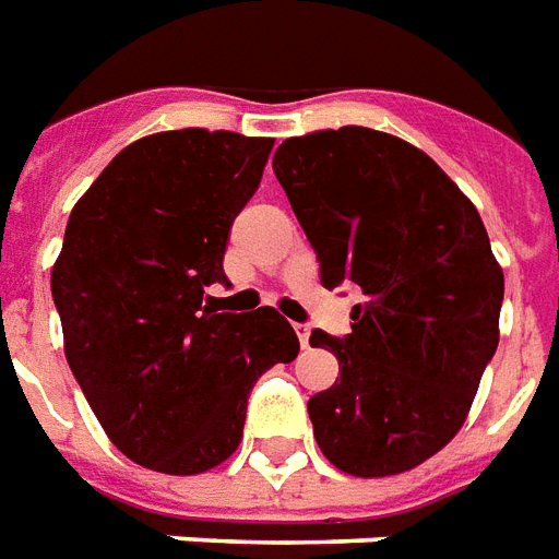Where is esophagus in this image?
I'll list each match as a JSON object with an SVG mask.
<instances>
[{
	"instance_id": "esophagus-1",
	"label": "esophagus",
	"mask_w": 559,
	"mask_h": 559,
	"mask_svg": "<svg viewBox=\"0 0 559 559\" xmlns=\"http://www.w3.org/2000/svg\"><path fill=\"white\" fill-rule=\"evenodd\" d=\"M296 334L301 348H310V325H296Z\"/></svg>"
}]
</instances>
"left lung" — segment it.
<instances>
[{
  "instance_id": "left-lung-1",
  "label": "left lung",
  "mask_w": 559,
  "mask_h": 559,
  "mask_svg": "<svg viewBox=\"0 0 559 559\" xmlns=\"http://www.w3.org/2000/svg\"><path fill=\"white\" fill-rule=\"evenodd\" d=\"M328 289L355 284L352 334H310L340 378L313 437L357 478L399 475L460 431L498 348L504 272L475 204L431 157L374 128L284 140L272 157Z\"/></svg>"
}]
</instances>
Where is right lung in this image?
Returning a JSON list of instances; mask_svg holds the SVG:
<instances>
[{"label": "right lung", "instance_id": "1", "mask_svg": "<svg viewBox=\"0 0 559 559\" xmlns=\"http://www.w3.org/2000/svg\"><path fill=\"white\" fill-rule=\"evenodd\" d=\"M272 138L181 128L119 152L72 207L52 266L63 352L128 460L164 475L219 466L254 381L298 355L278 310L223 313L225 242Z\"/></svg>", "mask_w": 559, "mask_h": 559}]
</instances>
